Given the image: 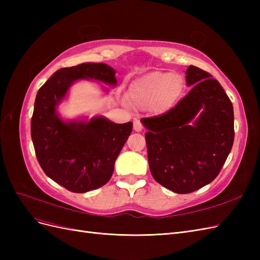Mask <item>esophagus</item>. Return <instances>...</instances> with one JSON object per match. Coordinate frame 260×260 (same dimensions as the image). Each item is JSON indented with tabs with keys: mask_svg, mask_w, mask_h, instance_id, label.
<instances>
[{
	"mask_svg": "<svg viewBox=\"0 0 260 260\" xmlns=\"http://www.w3.org/2000/svg\"><path fill=\"white\" fill-rule=\"evenodd\" d=\"M133 129H135V131H137V132L142 131L143 125H142V123H141L140 120H138V119L135 120V122H133Z\"/></svg>",
	"mask_w": 260,
	"mask_h": 260,
	"instance_id": "34e87169",
	"label": "esophagus"
}]
</instances>
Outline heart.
Returning <instances> with one entry per match:
<instances>
[{
    "label": "heart",
    "instance_id": "obj_1",
    "mask_svg": "<svg viewBox=\"0 0 260 260\" xmlns=\"http://www.w3.org/2000/svg\"><path fill=\"white\" fill-rule=\"evenodd\" d=\"M183 89V81L177 74L154 72L138 78L130 86V96L137 105L153 104L158 113L175 106Z\"/></svg>",
    "mask_w": 260,
    "mask_h": 260
}]
</instances>
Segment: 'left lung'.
<instances>
[{
    "mask_svg": "<svg viewBox=\"0 0 260 260\" xmlns=\"http://www.w3.org/2000/svg\"><path fill=\"white\" fill-rule=\"evenodd\" d=\"M185 75L191 91L166 114L142 119L151 174L179 194L210 183L234 140L233 106L222 86L199 67L188 66Z\"/></svg>",
    "mask_w": 260,
    "mask_h": 260,
    "instance_id": "left-lung-1",
    "label": "left lung"
}]
</instances>
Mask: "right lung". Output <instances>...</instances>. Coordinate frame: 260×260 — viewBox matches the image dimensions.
Segmentation results:
<instances>
[{
    "label": "right lung",
    "mask_w": 260,
    "mask_h": 260,
    "mask_svg": "<svg viewBox=\"0 0 260 260\" xmlns=\"http://www.w3.org/2000/svg\"><path fill=\"white\" fill-rule=\"evenodd\" d=\"M115 75L104 62H84L57 70L37 93L31 118L37 158L45 175L68 191L85 193L108 182L132 122L115 123L104 116L64 120L57 108L75 82L88 79L116 86Z\"/></svg>",
    "instance_id": "right-lung-1"
}]
</instances>
